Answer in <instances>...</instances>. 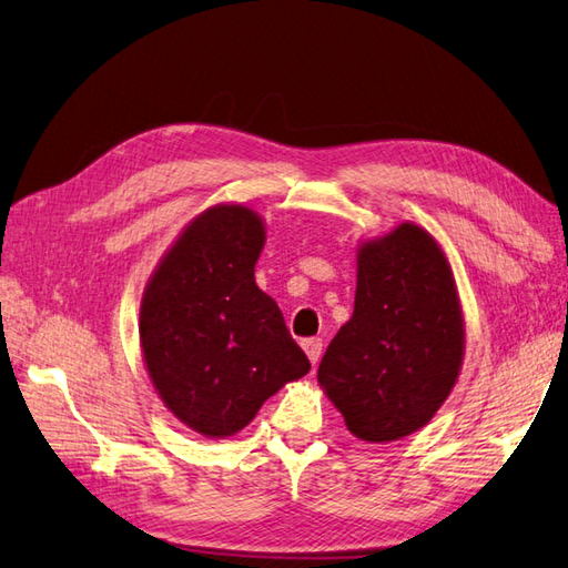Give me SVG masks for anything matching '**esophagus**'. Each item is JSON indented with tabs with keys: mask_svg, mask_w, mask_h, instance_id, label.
<instances>
[{
	"mask_svg": "<svg viewBox=\"0 0 568 568\" xmlns=\"http://www.w3.org/2000/svg\"><path fill=\"white\" fill-rule=\"evenodd\" d=\"M303 349H306L311 364L315 366L321 362V354H323V339L321 337H311V339H303Z\"/></svg>",
	"mask_w": 568,
	"mask_h": 568,
	"instance_id": "34e87169",
	"label": "esophagus"
}]
</instances>
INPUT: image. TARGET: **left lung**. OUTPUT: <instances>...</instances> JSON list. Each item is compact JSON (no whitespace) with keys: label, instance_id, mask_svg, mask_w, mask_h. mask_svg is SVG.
I'll use <instances>...</instances> for the list:
<instances>
[{"label":"left lung","instance_id":"left-lung-1","mask_svg":"<svg viewBox=\"0 0 568 568\" xmlns=\"http://www.w3.org/2000/svg\"><path fill=\"white\" fill-rule=\"evenodd\" d=\"M465 321L446 253L399 224L356 251L354 313L317 366L349 432L385 444L434 419L460 376Z\"/></svg>","mask_w":568,"mask_h":568}]
</instances>
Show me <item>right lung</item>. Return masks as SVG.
I'll use <instances>...</instances> for the list:
<instances>
[{
    "mask_svg": "<svg viewBox=\"0 0 568 568\" xmlns=\"http://www.w3.org/2000/svg\"><path fill=\"white\" fill-rule=\"evenodd\" d=\"M265 221L243 204L197 214L165 251L140 308L142 356L163 405L206 438L239 434L311 371L274 298L255 284Z\"/></svg>",
    "mask_w": 568,
    "mask_h": 568,
    "instance_id": "add662e5",
    "label": "right lung"
}]
</instances>
